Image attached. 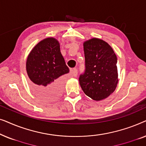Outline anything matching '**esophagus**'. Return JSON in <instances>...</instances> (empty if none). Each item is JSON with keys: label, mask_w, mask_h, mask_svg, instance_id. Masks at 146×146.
Listing matches in <instances>:
<instances>
[{"label": "esophagus", "mask_w": 146, "mask_h": 146, "mask_svg": "<svg viewBox=\"0 0 146 146\" xmlns=\"http://www.w3.org/2000/svg\"><path fill=\"white\" fill-rule=\"evenodd\" d=\"M70 72H71L73 76H74V77L76 76L77 74H78V70H77L76 68H72V69H71V70H70Z\"/></svg>", "instance_id": "esophagus-1"}]
</instances>
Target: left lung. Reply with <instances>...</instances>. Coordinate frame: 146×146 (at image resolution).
<instances>
[{"label":"left lung","instance_id":"8db88e82","mask_svg":"<svg viewBox=\"0 0 146 146\" xmlns=\"http://www.w3.org/2000/svg\"><path fill=\"white\" fill-rule=\"evenodd\" d=\"M84 51L85 70L79 77L82 89L94 100L106 98L118 82L116 55L108 44L95 38L84 43Z\"/></svg>","mask_w":146,"mask_h":146}]
</instances>
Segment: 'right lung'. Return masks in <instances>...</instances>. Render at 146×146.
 Wrapping results in <instances>:
<instances>
[{
    "mask_svg": "<svg viewBox=\"0 0 146 146\" xmlns=\"http://www.w3.org/2000/svg\"><path fill=\"white\" fill-rule=\"evenodd\" d=\"M27 71L38 97L43 100L56 99L62 90L61 76L69 72L58 41L47 38L38 43L27 58Z\"/></svg>",
    "mask_w": 146,
    "mask_h": 146,
    "instance_id": "obj_1",
    "label": "right lung"
}]
</instances>
